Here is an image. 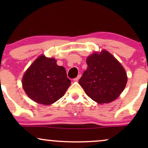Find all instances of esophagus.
Returning <instances> with one entry per match:
<instances>
[{"instance_id": "esophagus-1", "label": "esophagus", "mask_w": 148, "mask_h": 148, "mask_svg": "<svg viewBox=\"0 0 148 148\" xmlns=\"http://www.w3.org/2000/svg\"><path fill=\"white\" fill-rule=\"evenodd\" d=\"M81 74H79V75L77 76V77L75 78V79H74V81H79V80L80 78H81Z\"/></svg>"}]
</instances>
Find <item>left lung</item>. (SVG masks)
Returning a JSON list of instances; mask_svg holds the SVG:
<instances>
[{"label": "left lung", "instance_id": "1", "mask_svg": "<svg viewBox=\"0 0 148 148\" xmlns=\"http://www.w3.org/2000/svg\"><path fill=\"white\" fill-rule=\"evenodd\" d=\"M88 68L79 84L86 95L98 103H106L118 97L127 82L122 64L110 53L102 50L87 58Z\"/></svg>", "mask_w": 148, "mask_h": 148}]
</instances>
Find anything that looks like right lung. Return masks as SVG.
<instances>
[{
    "mask_svg": "<svg viewBox=\"0 0 148 148\" xmlns=\"http://www.w3.org/2000/svg\"><path fill=\"white\" fill-rule=\"evenodd\" d=\"M71 84L65 69L55 58L40 56L25 72L22 85L26 95L35 102L50 105L60 99Z\"/></svg>",
    "mask_w": 148,
    "mask_h": 148,
    "instance_id": "add662e5",
    "label": "right lung"
}]
</instances>
